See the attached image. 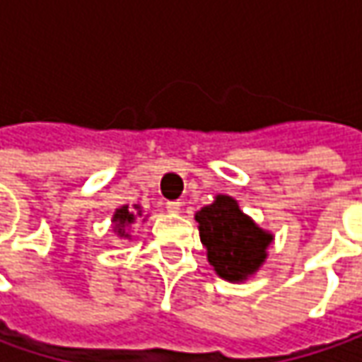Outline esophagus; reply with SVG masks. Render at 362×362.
Instances as JSON below:
<instances>
[{
  "label": "esophagus",
  "mask_w": 362,
  "mask_h": 362,
  "mask_svg": "<svg viewBox=\"0 0 362 362\" xmlns=\"http://www.w3.org/2000/svg\"><path fill=\"white\" fill-rule=\"evenodd\" d=\"M167 211L169 214H179L181 211V202H167Z\"/></svg>",
  "instance_id": "esophagus-1"
}]
</instances>
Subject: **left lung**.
I'll return each instance as SVG.
<instances>
[{
    "label": "left lung",
    "instance_id": "8db88e82",
    "mask_svg": "<svg viewBox=\"0 0 362 362\" xmlns=\"http://www.w3.org/2000/svg\"><path fill=\"white\" fill-rule=\"evenodd\" d=\"M207 262L219 278L240 284L266 262L274 233L262 230L230 195H216L214 203L195 214Z\"/></svg>",
    "mask_w": 362,
    "mask_h": 362
}]
</instances>
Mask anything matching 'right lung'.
Returning <instances> with one entry per match:
<instances>
[{
  "label": "right lung",
  "instance_id": "obj_1",
  "mask_svg": "<svg viewBox=\"0 0 362 362\" xmlns=\"http://www.w3.org/2000/svg\"><path fill=\"white\" fill-rule=\"evenodd\" d=\"M136 217H143L141 205H134L132 209L129 205H122L112 216V231L119 235L120 240H132L131 226L136 221Z\"/></svg>",
  "mask_w": 362,
  "mask_h": 362
}]
</instances>
